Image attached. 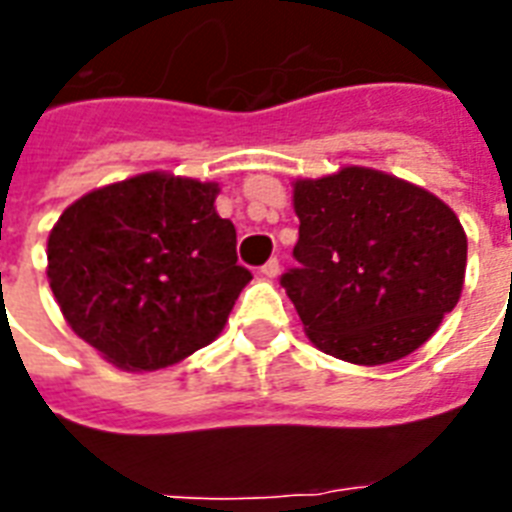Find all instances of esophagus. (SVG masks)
<instances>
[{
	"label": "esophagus",
	"instance_id": "1",
	"mask_svg": "<svg viewBox=\"0 0 512 512\" xmlns=\"http://www.w3.org/2000/svg\"><path fill=\"white\" fill-rule=\"evenodd\" d=\"M260 273H263L265 279H276V276H279V273H281V263H279V260H276V257H271V260H268V263H265L263 268H260Z\"/></svg>",
	"mask_w": 512,
	"mask_h": 512
}]
</instances>
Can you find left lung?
<instances>
[{
  "instance_id": "left-lung-1",
  "label": "left lung",
  "mask_w": 512,
  "mask_h": 512,
  "mask_svg": "<svg viewBox=\"0 0 512 512\" xmlns=\"http://www.w3.org/2000/svg\"><path fill=\"white\" fill-rule=\"evenodd\" d=\"M300 239L281 287L305 332L350 364H390L438 329L462 292L468 239L444 201L364 167L297 180Z\"/></svg>"
}]
</instances>
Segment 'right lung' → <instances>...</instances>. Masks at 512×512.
Returning a JSON list of instances; mask_svg holds the SVG:
<instances>
[{
	"mask_svg": "<svg viewBox=\"0 0 512 512\" xmlns=\"http://www.w3.org/2000/svg\"><path fill=\"white\" fill-rule=\"evenodd\" d=\"M215 183L148 172L60 215L47 279L76 335L122 369H162L209 345L252 273Z\"/></svg>",
	"mask_w": 512,
	"mask_h": 512,
	"instance_id": "right-lung-1",
	"label": "right lung"
}]
</instances>
